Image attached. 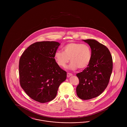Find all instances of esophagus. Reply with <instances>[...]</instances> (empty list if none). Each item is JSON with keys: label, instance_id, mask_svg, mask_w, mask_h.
<instances>
[{"label": "esophagus", "instance_id": "obj_1", "mask_svg": "<svg viewBox=\"0 0 127 127\" xmlns=\"http://www.w3.org/2000/svg\"><path fill=\"white\" fill-rule=\"evenodd\" d=\"M71 76H72V74L71 73H67V78H69Z\"/></svg>", "mask_w": 127, "mask_h": 127}]
</instances>
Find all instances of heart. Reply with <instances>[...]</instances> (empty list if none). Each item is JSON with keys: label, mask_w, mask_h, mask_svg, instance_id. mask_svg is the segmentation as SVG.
Instances as JSON below:
<instances>
[{"label": "heart", "mask_w": 127, "mask_h": 127, "mask_svg": "<svg viewBox=\"0 0 127 127\" xmlns=\"http://www.w3.org/2000/svg\"><path fill=\"white\" fill-rule=\"evenodd\" d=\"M91 57V50L88 45L76 42L67 44L63 48V52L57 51L54 55L55 60L60 66L65 67L70 60L68 68L73 70L86 68L90 63Z\"/></svg>", "instance_id": "obj_1"}]
</instances>
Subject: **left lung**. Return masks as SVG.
<instances>
[{"mask_svg":"<svg viewBox=\"0 0 127 127\" xmlns=\"http://www.w3.org/2000/svg\"><path fill=\"white\" fill-rule=\"evenodd\" d=\"M83 41L90 46L92 57L88 67L76 75L79 81L76 92L80 99L88 100L98 96L107 88L112 71L113 61L105 46L94 39Z\"/></svg>","mask_w":127,"mask_h":127,"instance_id":"left-lung-1","label":"left lung"}]
</instances>
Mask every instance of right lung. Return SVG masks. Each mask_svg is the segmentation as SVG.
I'll return each mask as SVG.
<instances>
[{
	"label": "right lung",
	"instance_id": "right-lung-1",
	"mask_svg": "<svg viewBox=\"0 0 127 127\" xmlns=\"http://www.w3.org/2000/svg\"><path fill=\"white\" fill-rule=\"evenodd\" d=\"M61 45L55 41L34 43L27 48L19 62L20 84L26 94L40 103L53 100L66 72L57 64L54 55Z\"/></svg>",
	"mask_w": 127,
	"mask_h": 127
}]
</instances>
